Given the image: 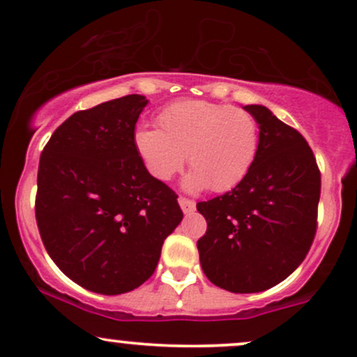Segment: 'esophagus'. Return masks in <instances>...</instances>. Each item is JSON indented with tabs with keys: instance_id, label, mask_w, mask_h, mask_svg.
<instances>
[{
	"instance_id": "obj_1",
	"label": "esophagus",
	"mask_w": 357,
	"mask_h": 357,
	"mask_svg": "<svg viewBox=\"0 0 357 357\" xmlns=\"http://www.w3.org/2000/svg\"><path fill=\"white\" fill-rule=\"evenodd\" d=\"M178 204L182 207V211L185 213H190L195 211V202L190 199H185V197H178Z\"/></svg>"
}]
</instances>
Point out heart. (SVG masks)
Returning <instances> with one entry per match:
<instances>
[{"label":"heart","mask_w":357,"mask_h":357,"mask_svg":"<svg viewBox=\"0 0 357 357\" xmlns=\"http://www.w3.org/2000/svg\"><path fill=\"white\" fill-rule=\"evenodd\" d=\"M158 125L137 128L133 135L138 157L157 180L174 177L187 153L194 169L187 187L225 192L245 177L257 155V121L242 108L187 100L167 107Z\"/></svg>","instance_id":"heart-1"}]
</instances>
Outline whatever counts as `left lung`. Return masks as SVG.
<instances>
[{"instance_id": "left-lung-1", "label": "left lung", "mask_w": 357, "mask_h": 357, "mask_svg": "<svg viewBox=\"0 0 357 357\" xmlns=\"http://www.w3.org/2000/svg\"><path fill=\"white\" fill-rule=\"evenodd\" d=\"M245 110L261 130L252 167L232 190L197 204L207 220L197 241L204 274L236 294L274 287L299 267L316 237L321 197L305 138L262 105Z\"/></svg>"}]
</instances>
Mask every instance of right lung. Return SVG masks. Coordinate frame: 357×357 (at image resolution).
Segmentation results:
<instances>
[{
    "instance_id": "add662e5",
    "label": "right lung",
    "mask_w": 357,
    "mask_h": 357,
    "mask_svg": "<svg viewBox=\"0 0 357 357\" xmlns=\"http://www.w3.org/2000/svg\"><path fill=\"white\" fill-rule=\"evenodd\" d=\"M145 105L127 95L73 113L40 157L35 215L46 252L98 294L142 286L183 217L178 195L149 174L133 144Z\"/></svg>"
}]
</instances>
